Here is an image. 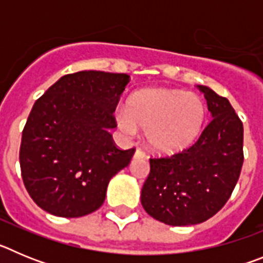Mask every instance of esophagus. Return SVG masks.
I'll return each instance as SVG.
<instances>
[{
  "instance_id": "obj_1",
  "label": "esophagus",
  "mask_w": 263,
  "mask_h": 263,
  "mask_svg": "<svg viewBox=\"0 0 263 263\" xmlns=\"http://www.w3.org/2000/svg\"><path fill=\"white\" fill-rule=\"evenodd\" d=\"M145 157H146L145 153H143L142 150H139V148H137L136 153H134V158H136V159H143V158H145Z\"/></svg>"
}]
</instances>
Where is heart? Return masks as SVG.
I'll use <instances>...</instances> for the list:
<instances>
[{"label": "heart", "instance_id": "b5f03b06", "mask_svg": "<svg viewBox=\"0 0 263 263\" xmlns=\"http://www.w3.org/2000/svg\"><path fill=\"white\" fill-rule=\"evenodd\" d=\"M206 106L200 96L166 88H146L127 99L126 109L116 110L121 132L134 136L145 129L146 143L160 155H173L188 148L200 134Z\"/></svg>", "mask_w": 263, "mask_h": 263}]
</instances>
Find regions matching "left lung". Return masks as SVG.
<instances>
[{
    "label": "left lung",
    "mask_w": 263,
    "mask_h": 263,
    "mask_svg": "<svg viewBox=\"0 0 263 263\" xmlns=\"http://www.w3.org/2000/svg\"><path fill=\"white\" fill-rule=\"evenodd\" d=\"M212 120L191 147L173 157L150 159L141 192L148 215L173 227L204 222L221 210L240 178L243 126L231 103L205 85Z\"/></svg>",
    "instance_id": "left-lung-1"
}]
</instances>
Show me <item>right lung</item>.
Masks as SVG:
<instances>
[{
  "mask_svg": "<svg viewBox=\"0 0 263 263\" xmlns=\"http://www.w3.org/2000/svg\"><path fill=\"white\" fill-rule=\"evenodd\" d=\"M129 81L126 73L80 71L36 100L22 132L20 163L25 187L42 210L81 217L103 205L110 179L134 154L116 147L109 133Z\"/></svg>",
  "mask_w": 263,
  "mask_h": 263,
  "instance_id": "right-lung-1",
  "label": "right lung"
}]
</instances>
